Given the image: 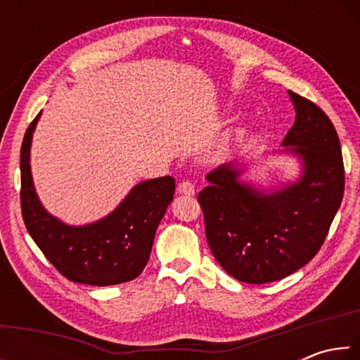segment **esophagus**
<instances>
[{
  "label": "esophagus",
  "mask_w": 360,
  "mask_h": 360,
  "mask_svg": "<svg viewBox=\"0 0 360 360\" xmlns=\"http://www.w3.org/2000/svg\"><path fill=\"white\" fill-rule=\"evenodd\" d=\"M178 191H179V193H182V195H187V197H192V195L195 193V186L192 184V182H188V181H182L181 184L178 186Z\"/></svg>",
  "instance_id": "1"
}]
</instances>
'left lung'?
Returning <instances> with one entry per match:
<instances>
[{
  "mask_svg": "<svg viewBox=\"0 0 360 360\" xmlns=\"http://www.w3.org/2000/svg\"><path fill=\"white\" fill-rule=\"evenodd\" d=\"M295 122L271 154L297 158L294 181L268 188L241 179L248 165L224 163L206 174L198 193L206 240L225 271L238 281L283 279L311 260L343 200L345 168L335 127L322 111L289 90Z\"/></svg>",
  "mask_w": 360,
  "mask_h": 360,
  "instance_id": "obj_1",
  "label": "left lung"
}]
</instances>
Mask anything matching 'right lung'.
<instances>
[{"mask_svg":"<svg viewBox=\"0 0 360 360\" xmlns=\"http://www.w3.org/2000/svg\"><path fill=\"white\" fill-rule=\"evenodd\" d=\"M41 114L30 124L20 149V203L28 233L72 283L114 285L131 281L148 264L158 224L173 202L174 178L138 182L108 216L85 225L66 224L42 206L34 188L30 149Z\"/></svg>","mask_w":360,"mask_h":360,"instance_id":"obj_1","label":"right lung"}]
</instances>
